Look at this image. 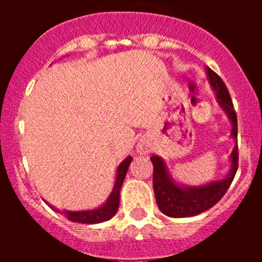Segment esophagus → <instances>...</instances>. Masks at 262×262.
I'll return each mask as SVG.
<instances>
[{
	"instance_id": "obj_1",
	"label": "esophagus",
	"mask_w": 262,
	"mask_h": 262,
	"mask_svg": "<svg viewBox=\"0 0 262 262\" xmlns=\"http://www.w3.org/2000/svg\"><path fill=\"white\" fill-rule=\"evenodd\" d=\"M138 151L140 152V154H142V155H145V154H148V152L151 151V149H149V145H147V144H144V143H142V144L138 145Z\"/></svg>"
}]
</instances>
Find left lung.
Returning a JSON list of instances; mask_svg holds the SVG:
<instances>
[{
	"label": "left lung",
	"instance_id": "8db88e82",
	"mask_svg": "<svg viewBox=\"0 0 262 262\" xmlns=\"http://www.w3.org/2000/svg\"><path fill=\"white\" fill-rule=\"evenodd\" d=\"M206 71H207L210 84L216 94L217 103L232 123L231 135L233 139H237V117H236V111L233 108L228 89L223 80L212 69L207 67ZM151 161L154 164L155 196H156L160 211L172 217L194 216L216 205L227 193L230 185L232 184L236 172H237V166H239L237 140L231 154V169L228 176L223 180L210 182L202 186H180L169 176L168 169L161 157L152 156Z\"/></svg>",
	"mask_w": 262,
	"mask_h": 262
}]
</instances>
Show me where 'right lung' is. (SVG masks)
Returning <instances> with one entry per match:
<instances>
[{
	"instance_id": "right-lung-1",
	"label": "right lung",
	"mask_w": 262,
	"mask_h": 262,
	"mask_svg": "<svg viewBox=\"0 0 262 262\" xmlns=\"http://www.w3.org/2000/svg\"><path fill=\"white\" fill-rule=\"evenodd\" d=\"M131 161H133V157L128 156L119 164L113 191L108 195L107 201L101 207L94 210H86V211H62L69 221L76 222V223L96 224L102 223V222L108 221V219L114 216L118 211V207H119L120 187H122V184H123L124 177H126V173L128 170ZM51 209H53L52 206H51ZM56 211L59 212V210H56Z\"/></svg>"
}]
</instances>
